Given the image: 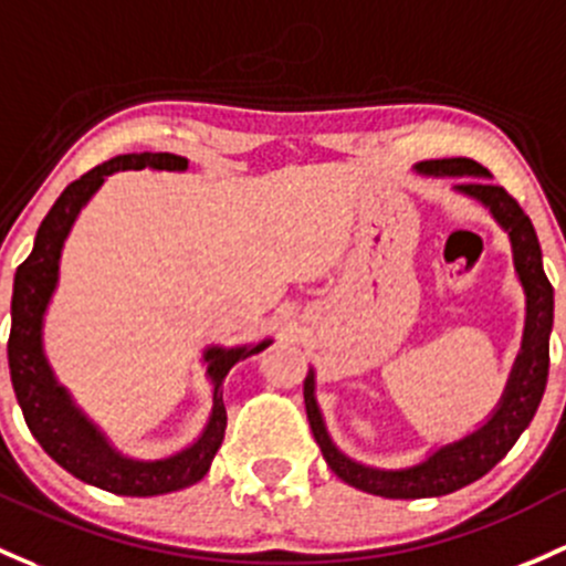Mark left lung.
<instances>
[{"label":"left lung","mask_w":566,"mask_h":566,"mask_svg":"<svg viewBox=\"0 0 566 566\" xmlns=\"http://www.w3.org/2000/svg\"><path fill=\"white\" fill-rule=\"evenodd\" d=\"M420 174L431 176H461L455 184L458 192L472 195L480 203L491 208L496 222L510 233L515 252V268L523 282L528 298L526 336H523V353L510 377L507 392L493 415L480 431L469 433L461 442L448 444L437 450L426 463L401 472H382V469H368L360 463L349 461L347 455L338 453L328 439L323 418H319L317 401H314V377L308 374L303 379V401H306V418L312 426L314 439L323 450L325 461L336 478L366 493H377L385 499H426L444 496L458 488L474 483L483 474L491 472L504 455L510 453L523 428L532 423L539 401H543L545 385H548L551 366V328H553V287L543 271V252H539L537 233H534L532 219L523 213L518 200L499 184L485 181L488 170L469 157L450 159H428L418 165Z\"/></svg>","instance_id":"obj_1"}]
</instances>
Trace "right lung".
Masks as SVG:
<instances>
[{
	"label": "right lung",
	"instance_id": "add662e5",
	"mask_svg": "<svg viewBox=\"0 0 566 566\" xmlns=\"http://www.w3.org/2000/svg\"><path fill=\"white\" fill-rule=\"evenodd\" d=\"M129 168L184 170L187 168V159L176 157V154L154 151L122 154V157H113L81 178H75L73 184H67V189L59 195L56 203L45 213L38 238H34L32 254L15 271L13 303H10L13 325H10L8 338V360L10 379H13V390L18 403H21L23 420H27L29 431L38 439L40 448L59 467L67 469L70 474H75L83 483L118 493V496H157V493L181 491V488L195 485L198 480L206 478L208 467H211L213 455H217L219 444H222L224 426H228V412H224L222 403L224 377H228V371L238 360L260 353L271 342H260L252 349H208L206 360H211L208 374L213 379L211 420H208L203 437L192 448H187L174 458H165V461L143 463L113 453L103 433L70 403L67 392L59 388L56 379H53L43 355V344H40L43 312L53 287H56L62 243L70 233V224L78 217L81 206L92 198L94 189L105 181V176Z\"/></svg>",
	"mask_w": 566,
	"mask_h": 566
}]
</instances>
